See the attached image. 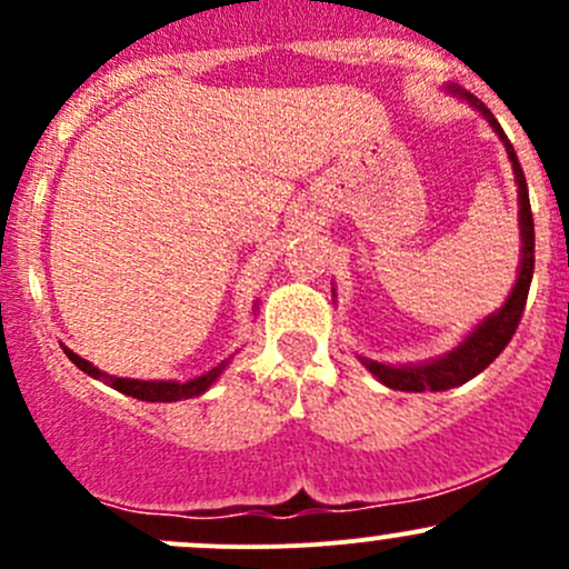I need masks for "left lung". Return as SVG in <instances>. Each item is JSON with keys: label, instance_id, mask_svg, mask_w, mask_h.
<instances>
[{"label": "left lung", "instance_id": "1", "mask_svg": "<svg viewBox=\"0 0 569 569\" xmlns=\"http://www.w3.org/2000/svg\"><path fill=\"white\" fill-rule=\"evenodd\" d=\"M449 93L460 96V99L468 101L470 107L479 109L481 118L492 126L498 137H501L503 148L509 153V162H512L515 170V181H518V200H520V272L518 280H515V289L509 295V300L498 308L496 313H490L481 325L473 327L468 338L460 343L457 349H451L449 355L438 360H429V363H416V366H386L377 363V360L360 358V363L382 382V386L393 388V391H412V393H423V391H449V388L462 386V382L473 380L476 375L487 369L498 355L503 352L509 341H512L515 330H518L520 317H523L526 300H529V286H531V274H533V217H531V203H529V187H526V176L523 168L518 162V153H515L512 142L507 140L503 134L501 123L492 118V112L481 104L476 96H470L468 90L457 88V84H449Z\"/></svg>", "mask_w": 569, "mask_h": 569}]
</instances>
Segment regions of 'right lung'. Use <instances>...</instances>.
<instances>
[{
  "mask_svg": "<svg viewBox=\"0 0 569 569\" xmlns=\"http://www.w3.org/2000/svg\"><path fill=\"white\" fill-rule=\"evenodd\" d=\"M66 355L71 358V363L77 366V369H82L84 375H90L93 380H104L107 386H112L114 391L126 393V396H134V399L140 401H181V399H192V396H200L209 391L211 386H214L217 377L222 375V369L228 366V360H222L220 366H214L211 371H206V375L194 377V380H187V382H176V380H129V377H112V375H104L101 369H96L93 363H88L84 358H79L77 352H71V349H66Z\"/></svg>",
  "mask_w": 569,
  "mask_h": 569,
  "instance_id": "right-lung-1",
  "label": "right lung"
}]
</instances>
